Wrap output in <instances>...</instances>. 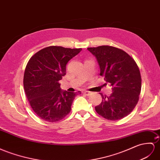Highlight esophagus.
<instances>
[{
	"label": "esophagus",
	"mask_w": 160,
	"mask_h": 160,
	"mask_svg": "<svg viewBox=\"0 0 160 160\" xmlns=\"http://www.w3.org/2000/svg\"><path fill=\"white\" fill-rule=\"evenodd\" d=\"M82 93L84 94V95H87V96H89L91 95V92L90 91H82Z\"/></svg>",
	"instance_id": "esophagus-1"
}]
</instances>
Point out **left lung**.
I'll use <instances>...</instances> for the list:
<instances>
[{
  "label": "left lung",
  "mask_w": 160,
  "mask_h": 160,
  "mask_svg": "<svg viewBox=\"0 0 160 160\" xmlns=\"http://www.w3.org/2000/svg\"><path fill=\"white\" fill-rule=\"evenodd\" d=\"M96 57L100 75L112 87L108 97L100 92L102 101L95 107L98 114L109 120H118L132 112L141 90V77L138 65L128 53L108 45L88 48Z\"/></svg>",
  "instance_id": "1"
}]
</instances>
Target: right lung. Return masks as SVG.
<instances>
[{"label":"right lung","mask_w":160,"mask_h":160,"mask_svg":"<svg viewBox=\"0 0 160 160\" xmlns=\"http://www.w3.org/2000/svg\"><path fill=\"white\" fill-rule=\"evenodd\" d=\"M82 48L51 46L41 49L27 63L23 87L33 111L47 122H58L71 111L78 92L62 91L59 81L66 72V64Z\"/></svg>","instance_id":"right-lung-1"}]
</instances>
